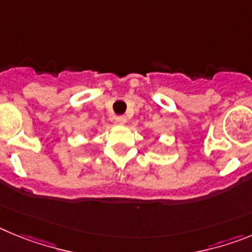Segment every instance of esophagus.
I'll use <instances>...</instances> for the list:
<instances>
[{
    "instance_id": "34e87169",
    "label": "esophagus",
    "mask_w": 252,
    "mask_h": 252,
    "mask_svg": "<svg viewBox=\"0 0 252 252\" xmlns=\"http://www.w3.org/2000/svg\"><path fill=\"white\" fill-rule=\"evenodd\" d=\"M116 121L119 122V124L124 125V124H126L127 119H126V116H117V117H116Z\"/></svg>"
}]
</instances>
